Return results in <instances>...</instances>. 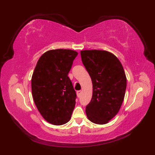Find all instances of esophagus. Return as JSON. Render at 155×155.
<instances>
[{
	"label": "esophagus",
	"mask_w": 155,
	"mask_h": 155,
	"mask_svg": "<svg viewBox=\"0 0 155 155\" xmlns=\"http://www.w3.org/2000/svg\"><path fill=\"white\" fill-rule=\"evenodd\" d=\"M81 94H82V91H77V96L78 97V98H79V97L81 96Z\"/></svg>",
	"instance_id": "1"
}]
</instances>
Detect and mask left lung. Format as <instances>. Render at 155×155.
<instances>
[{"label":"left lung","instance_id":"1","mask_svg":"<svg viewBox=\"0 0 155 155\" xmlns=\"http://www.w3.org/2000/svg\"><path fill=\"white\" fill-rule=\"evenodd\" d=\"M81 56L93 85L86 115L91 122L105 124L117 115L124 101L127 88L124 70L117 57L108 51L84 50Z\"/></svg>","mask_w":155,"mask_h":155}]
</instances>
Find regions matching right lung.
Instances as JSON below:
<instances>
[{
  "mask_svg": "<svg viewBox=\"0 0 155 155\" xmlns=\"http://www.w3.org/2000/svg\"><path fill=\"white\" fill-rule=\"evenodd\" d=\"M78 52L69 49L50 50L39 59L31 78L35 104L44 119L62 125L71 118L77 94L68 77Z\"/></svg>",
  "mask_w": 155,
  "mask_h": 155,
  "instance_id": "1",
  "label": "right lung"
}]
</instances>
